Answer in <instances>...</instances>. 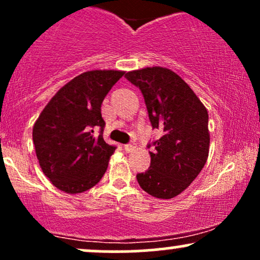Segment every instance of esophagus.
I'll return each mask as SVG.
<instances>
[{"label": "esophagus", "instance_id": "esophagus-1", "mask_svg": "<svg viewBox=\"0 0 260 260\" xmlns=\"http://www.w3.org/2000/svg\"><path fill=\"white\" fill-rule=\"evenodd\" d=\"M123 148H124V150L127 151V153H131V151L134 150V148H136V147H134V144H126Z\"/></svg>", "mask_w": 260, "mask_h": 260}]
</instances>
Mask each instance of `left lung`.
Returning a JSON list of instances; mask_svg holds the SVG:
<instances>
[{
	"mask_svg": "<svg viewBox=\"0 0 260 260\" xmlns=\"http://www.w3.org/2000/svg\"><path fill=\"white\" fill-rule=\"evenodd\" d=\"M139 88L153 128L162 136L150 154V168L137 175L143 190L155 198L178 196L196 180L209 154L208 111L189 85L175 72L147 67L126 73Z\"/></svg>",
	"mask_w": 260,
	"mask_h": 260,
	"instance_id": "8db88e82",
	"label": "left lung"
}]
</instances>
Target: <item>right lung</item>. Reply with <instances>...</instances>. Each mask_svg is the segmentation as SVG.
Returning <instances> with one entry per match:
<instances>
[{
    "label": "right lung",
    "instance_id": "1",
    "mask_svg": "<svg viewBox=\"0 0 260 260\" xmlns=\"http://www.w3.org/2000/svg\"><path fill=\"white\" fill-rule=\"evenodd\" d=\"M122 71H88L68 82L45 106L32 128L43 172L66 193L90 189L106 172L116 147L104 140L101 104ZM100 129V136L93 133Z\"/></svg>",
    "mask_w": 260,
    "mask_h": 260
}]
</instances>
